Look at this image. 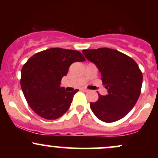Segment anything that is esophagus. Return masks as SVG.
<instances>
[{
    "instance_id": "obj_1",
    "label": "esophagus",
    "mask_w": 158,
    "mask_h": 158,
    "mask_svg": "<svg viewBox=\"0 0 158 158\" xmlns=\"http://www.w3.org/2000/svg\"><path fill=\"white\" fill-rule=\"evenodd\" d=\"M81 90H83V91H84V92H88V90L86 89V88H81Z\"/></svg>"
}]
</instances>
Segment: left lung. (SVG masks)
Here are the masks:
<instances>
[{
  "mask_svg": "<svg viewBox=\"0 0 158 158\" xmlns=\"http://www.w3.org/2000/svg\"><path fill=\"white\" fill-rule=\"evenodd\" d=\"M85 58L94 63L108 94H99L90 107L96 117L105 123L123 118L135 106L141 92L143 74L134 59L126 54L107 48L83 50Z\"/></svg>",
  "mask_w": 158,
  "mask_h": 158,
  "instance_id": "8db88e82",
  "label": "left lung"
}]
</instances>
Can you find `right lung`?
Wrapping results in <instances>:
<instances>
[{"mask_svg":"<svg viewBox=\"0 0 158 158\" xmlns=\"http://www.w3.org/2000/svg\"><path fill=\"white\" fill-rule=\"evenodd\" d=\"M85 61L77 50L50 48L37 52L23 64L21 86L29 106L46 119L59 118L70 108L78 89L67 92L60 87L70 64Z\"/></svg>","mask_w":158,"mask_h":158,"instance_id":"right-lung-1","label":"right lung"}]
</instances>
